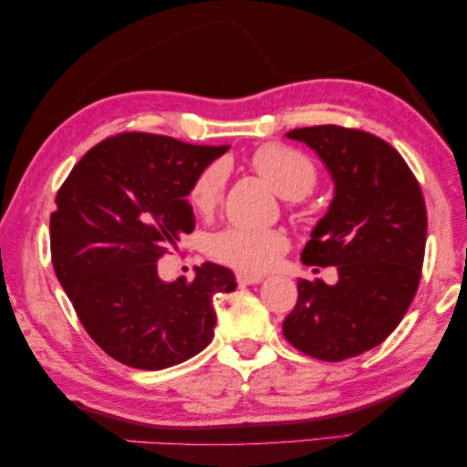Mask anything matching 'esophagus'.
<instances>
[{
    "label": "esophagus",
    "mask_w": 467,
    "mask_h": 467,
    "mask_svg": "<svg viewBox=\"0 0 467 467\" xmlns=\"http://www.w3.org/2000/svg\"><path fill=\"white\" fill-rule=\"evenodd\" d=\"M263 279H265L263 275H256V274H238L240 285H254V284H261Z\"/></svg>",
    "instance_id": "34e87169"
}]
</instances>
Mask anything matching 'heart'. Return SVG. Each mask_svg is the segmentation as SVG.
I'll return each mask as SVG.
<instances>
[{
    "label": "heart",
    "instance_id": "obj_1",
    "mask_svg": "<svg viewBox=\"0 0 467 467\" xmlns=\"http://www.w3.org/2000/svg\"><path fill=\"white\" fill-rule=\"evenodd\" d=\"M256 175L271 185L277 196L285 200L305 198L317 183V169L308 156L298 150L267 143L258 148L250 159ZM225 188V167L214 162L196 177L190 190V202L200 214H211L217 209ZM288 240L277 229L225 227L213 234L206 242V253L214 261L240 271H265L274 267L285 253Z\"/></svg>",
    "mask_w": 467,
    "mask_h": 467
}]
</instances>
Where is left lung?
I'll use <instances>...</instances> for the list:
<instances>
[{
	"instance_id": "left-lung-1",
	"label": "left lung",
	"mask_w": 467,
	"mask_h": 467,
	"mask_svg": "<svg viewBox=\"0 0 467 467\" xmlns=\"http://www.w3.org/2000/svg\"><path fill=\"white\" fill-rule=\"evenodd\" d=\"M334 182L327 213L313 227L303 263L338 269V282H298L284 336L300 353L344 361L378 347L418 292L428 217L418 179L376 135L319 125L292 129Z\"/></svg>"
}]
</instances>
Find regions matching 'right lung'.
I'll list each match as a JSON object with an SVG mask.
<instances>
[{
	"instance_id": "add662e5",
	"label": "right lung",
	"mask_w": 467,
	"mask_h": 467,
	"mask_svg": "<svg viewBox=\"0 0 467 467\" xmlns=\"http://www.w3.org/2000/svg\"><path fill=\"white\" fill-rule=\"evenodd\" d=\"M229 146L120 133L70 171L49 217L52 263L88 334L117 361L164 369L209 347L213 296L235 290L232 269L196 267L193 282H162L159 258L196 225L188 193Z\"/></svg>"
}]
</instances>
